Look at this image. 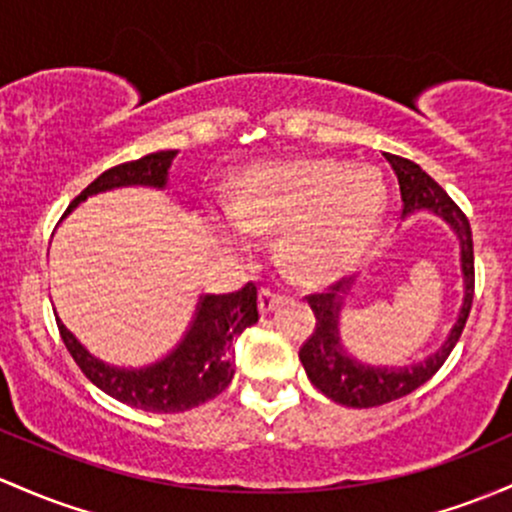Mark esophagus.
Listing matches in <instances>:
<instances>
[{"label": "esophagus", "mask_w": 512, "mask_h": 512, "mask_svg": "<svg viewBox=\"0 0 512 512\" xmlns=\"http://www.w3.org/2000/svg\"><path fill=\"white\" fill-rule=\"evenodd\" d=\"M284 299V294L279 289H274V286H269V284H265L260 289V308H262V313H269L272 311L274 306H277L279 301Z\"/></svg>", "instance_id": "1"}]
</instances>
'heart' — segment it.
Returning <instances> with one entry per match:
<instances>
[{"mask_svg": "<svg viewBox=\"0 0 512 512\" xmlns=\"http://www.w3.org/2000/svg\"><path fill=\"white\" fill-rule=\"evenodd\" d=\"M384 206V184L372 170L325 157L260 165L235 189L238 221L230 223L228 240L243 243L245 230L282 233V255L299 277H333L372 243Z\"/></svg>", "mask_w": 512, "mask_h": 512, "instance_id": "obj_1", "label": "heart"}]
</instances>
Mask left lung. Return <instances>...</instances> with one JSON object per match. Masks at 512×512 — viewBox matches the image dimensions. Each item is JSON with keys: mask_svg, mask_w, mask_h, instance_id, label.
I'll return each mask as SVG.
<instances>
[{"mask_svg": "<svg viewBox=\"0 0 512 512\" xmlns=\"http://www.w3.org/2000/svg\"><path fill=\"white\" fill-rule=\"evenodd\" d=\"M391 162L393 172L398 177L403 199V216L406 213L428 209L442 216L457 233L459 245H462V272H464V303L452 333L445 345L423 362L411 364V367H372L362 364L350 352L342 347L338 316L342 308V299L350 291L355 279H342V282L330 284L325 291L308 294L306 301L316 316V328L311 338L301 345L299 359L306 369L308 379L323 391L330 401L350 408H374L384 403L396 401V398L408 396V393L423 386L437 369L445 364L449 352L454 350L457 340L462 338V330L469 318L471 301H474V240H471V226L464 211L449 199L445 189L430 177L428 172L420 170L413 160L401 155H386Z\"/></svg>", "mask_w": 512, "mask_h": 512, "instance_id": "8db88e82", "label": "left lung"}]
</instances>
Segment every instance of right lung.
<instances>
[{
    "label": "right lung",
    "instance_id": "1",
    "mask_svg": "<svg viewBox=\"0 0 512 512\" xmlns=\"http://www.w3.org/2000/svg\"><path fill=\"white\" fill-rule=\"evenodd\" d=\"M174 155H177L174 150H160V153H150L140 160L123 162V165L101 172L72 201L65 216L87 196L106 192V189L131 187V184L165 187L167 170H170ZM257 318H260L257 286L252 282H247L243 289L233 291V294L204 296L196 308L192 328L179 342L177 350L143 369H123L101 362L65 328L63 320L55 318V323H58L60 338L77 367L111 398L126 403V406L140 408V411L184 413L226 391L235 374L230 345H233L235 335L255 325Z\"/></svg>",
    "mask_w": 512,
    "mask_h": 512
}]
</instances>
